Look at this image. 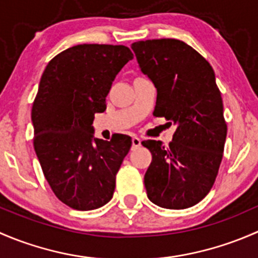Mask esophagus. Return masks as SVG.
Here are the masks:
<instances>
[{"instance_id": "esophagus-1", "label": "esophagus", "mask_w": 258, "mask_h": 258, "mask_svg": "<svg viewBox=\"0 0 258 258\" xmlns=\"http://www.w3.org/2000/svg\"><path fill=\"white\" fill-rule=\"evenodd\" d=\"M141 146V140L139 139V137H134L132 139V148H137Z\"/></svg>"}]
</instances>
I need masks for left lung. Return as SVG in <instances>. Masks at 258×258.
<instances>
[{"mask_svg":"<svg viewBox=\"0 0 258 258\" xmlns=\"http://www.w3.org/2000/svg\"><path fill=\"white\" fill-rule=\"evenodd\" d=\"M141 72L156 91L155 116L176 126L173 140L142 142L152 153L145 175L151 202L183 210L204 200L217 176L227 126L215 72L191 46L175 38L131 45Z\"/></svg>","mask_w":258,"mask_h":258,"instance_id":"8db88e82","label":"left lung"}]
</instances>
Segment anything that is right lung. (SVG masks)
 <instances>
[{"label": "right lung", "mask_w": 258, "mask_h": 258, "mask_svg": "<svg viewBox=\"0 0 258 258\" xmlns=\"http://www.w3.org/2000/svg\"><path fill=\"white\" fill-rule=\"evenodd\" d=\"M132 58L126 46L77 45L52 58L41 77L31 113L33 145L52 191L71 209L96 210L112 199L131 137L96 139L92 123Z\"/></svg>", "instance_id": "add662e5"}]
</instances>
